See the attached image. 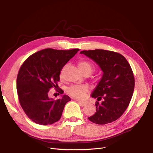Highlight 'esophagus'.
<instances>
[{"mask_svg":"<svg viewBox=\"0 0 153 153\" xmlns=\"http://www.w3.org/2000/svg\"><path fill=\"white\" fill-rule=\"evenodd\" d=\"M77 102H78L79 104H80L82 106H85L87 105V103L85 102H83V101H80V100H77Z\"/></svg>","mask_w":153,"mask_h":153,"instance_id":"esophagus-1","label":"esophagus"}]
</instances>
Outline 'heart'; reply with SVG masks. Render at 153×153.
I'll return each instance as SVG.
<instances>
[{
  "instance_id": "obj_1",
  "label": "heart",
  "mask_w": 153,
  "mask_h": 153,
  "mask_svg": "<svg viewBox=\"0 0 153 153\" xmlns=\"http://www.w3.org/2000/svg\"><path fill=\"white\" fill-rule=\"evenodd\" d=\"M78 66L83 74L89 73L90 74L94 70L93 65L87 60L79 61ZM89 91V87L85 85H73L67 89L68 93L76 99H83Z\"/></svg>"
}]
</instances>
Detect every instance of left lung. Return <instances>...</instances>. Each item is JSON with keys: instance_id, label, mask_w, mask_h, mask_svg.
I'll return each instance as SVG.
<instances>
[{"instance_id": "obj_1", "label": "left lung", "mask_w": 153, "mask_h": 153, "mask_svg": "<svg viewBox=\"0 0 153 153\" xmlns=\"http://www.w3.org/2000/svg\"><path fill=\"white\" fill-rule=\"evenodd\" d=\"M80 53L93 59L104 72L91 95L98 100L96 112L88 119L100 125L116 121L126 110L134 93L135 78L130 65L123 55L114 51L96 49Z\"/></svg>"}]
</instances>
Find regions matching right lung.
Segmentation results:
<instances>
[{
  "label": "right lung",
  "mask_w": 153,
  "mask_h": 153,
  "mask_svg": "<svg viewBox=\"0 0 153 153\" xmlns=\"http://www.w3.org/2000/svg\"><path fill=\"white\" fill-rule=\"evenodd\" d=\"M79 51L45 48L31 54L22 64L16 88L19 104L33 122L47 126L60 119L65 105L71 99L67 95L56 100L50 99L48 93L53 87L60 94L64 93L58 89L60 71Z\"/></svg>",
  "instance_id": "obj_1"
}]
</instances>
